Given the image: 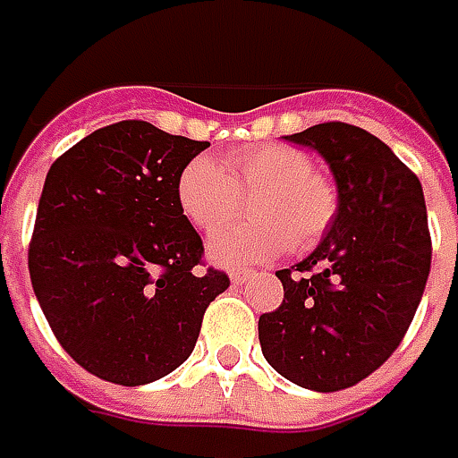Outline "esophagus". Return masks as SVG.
<instances>
[{
    "mask_svg": "<svg viewBox=\"0 0 458 458\" xmlns=\"http://www.w3.org/2000/svg\"><path fill=\"white\" fill-rule=\"evenodd\" d=\"M252 275H255L252 270H234V273H232V283H234V285H244Z\"/></svg>",
    "mask_w": 458,
    "mask_h": 458,
    "instance_id": "esophagus-1",
    "label": "esophagus"
}]
</instances>
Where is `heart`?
Segmentation results:
<instances>
[{"instance_id": "heart-1", "label": "heart", "mask_w": 458, "mask_h": 458, "mask_svg": "<svg viewBox=\"0 0 458 458\" xmlns=\"http://www.w3.org/2000/svg\"><path fill=\"white\" fill-rule=\"evenodd\" d=\"M175 196L183 216L206 234L237 219L242 199H252L255 224L226 229L208 242L221 267H247L280 257L288 247L310 250L336 216L339 196L310 155L291 145H259L224 163L196 155L178 175Z\"/></svg>"}]
</instances>
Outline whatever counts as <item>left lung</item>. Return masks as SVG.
<instances>
[{
    "mask_svg": "<svg viewBox=\"0 0 458 458\" xmlns=\"http://www.w3.org/2000/svg\"><path fill=\"white\" fill-rule=\"evenodd\" d=\"M324 157L339 208L321 244L277 270L285 298L259 316V346L275 372L316 393L357 385L390 360L423 298L431 234L420 181L367 130L324 122L288 134Z\"/></svg>",
    "mask_w": 458,
    "mask_h": 458,
    "instance_id": "8db88e82",
    "label": "left lung"
}]
</instances>
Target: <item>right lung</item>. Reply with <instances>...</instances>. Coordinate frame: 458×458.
Instances as JSON below:
<instances>
[{
    "label": "right lung",
    "mask_w": 458,
    "mask_h": 458,
    "mask_svg": "<svg viewBox=\"0 0 458 458\" xmlns=\"http://www.w3.org/2000/svg\"><path fill=\"white\" fill-rule=\"evenodd\" d=\"M206 148L127 119L47 170L27 252L32 291L63 349L106 382L148 385L181 367L229 288L221 270L196 273L203 242L175 196Z\"/></svg>",
    "instance_id": "1"
}]
</instances>
